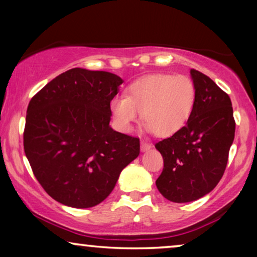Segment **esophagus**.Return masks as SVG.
Returning <instances> with one entry per match:
<instances>
[{"mask_svg":"<svg viewBox=\"0 0 257 257\" xmlns=\"http://www.w3.org/2000/svg\"><path fill=\"white\" fill-rule=\"evenodd\" d=\"M151 149H152V145H151V144L142 140V143H140V150H142V152H146V151H149Z\"/></svg>","mask_w":257,"mask_h":257,"instance_id":"obj_1","label":"esophagus"}]
</instances>
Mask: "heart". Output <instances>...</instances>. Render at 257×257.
<instances>
[{
	"label": "heart",
	"instance_id": "b5f03b06",
	"mask_svg": "<svg viewBox=\"0 0 257 257\" xmlns=\"http://www.w3.org/2000/svg\"><path fill=\"white\" fill-rule=\"evenodd\" d=\"M196 100V87L186 75L157 73L130 84L126 96H115L110 111L117 128L132 131L142 113L147 131L171 137L187 124Z\"/></svg>",
	"mask_w": 257,
	"mask_h": 257
}]
</instances>
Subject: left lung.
Returning <instances> with one entry per match:
<instances>
[{"label": "left lung", "mask_w": 257, "mask_h": 257, "mask_svg": "<svg viewBox=\"0 0 257 257\" xmlns=\"http://www.w3.org/2000/svg\"><path fill=\"white\" fill-rule=\"evenodd\" d=\"M196 87L193 113L182 130L156 144L164 170L156 185L172 202H191L212 192L226 170L235 136L228 94L208 76L192 69Z\"/></svg>", "instance_id": "obj_1"}]
</instances>
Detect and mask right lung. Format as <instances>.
<instances>
[{
	"label": "right lung",
	"mask_w": 257,
	"mask_h": 257,
	"mask_svg": "<svg viewBox=\"0 0 257 257\" xmlns=\"http://www.w3.org/2000/svg\"><path fill=\"white\" fill-rule=\"evenodd\" d=\"M121 84L114 73L75 68L31 98L24 152L38 182L56 201L73 208L98 205L139 156V139L110 126V101Z\"/></svg>",
	"instance_id": "obj_1"
}]
</instances>
